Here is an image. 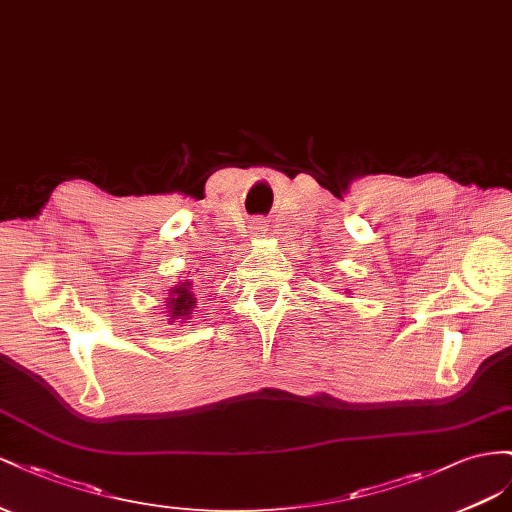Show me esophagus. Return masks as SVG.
Instances as JSON below:
<instances>
[{
    "instance_id": "34e87169",
    "label": "esophagus",
    "mask_w": 512,
    "mask_h": 512,
    "mask_svg": "<svg viewBox=\"0 0 512 512\" xmlns=\"http://www.w3.org/2000/svg\"><path fill=\"white\" fill-rule=\"evenodd\" d=\"M255 229L264 233V231H268V225H266V221H257V223H255Z\"/></svg>"
}]
</instances>
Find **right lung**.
Returning a JSON list of instances; mask_svg holds the SVG:
<instances>
[{
  "mask_svg": "<svg viewBox=\"0 0 512 512\" xmlns=\"http://www.w3.org/2000/svg\"><path fill=\"white\" fill-rule=\"evenodd\" d=\"M197 298L193 296V283L186 281L169 289V298H167V313L171 321L175 319H186L191 317V311L195 309Z\"/></svg>",
  "mask_w": 512,
  "mask_h": 512,
  "instance_id": "obj_1",
  "label": "right lung"
}]
</instances>
